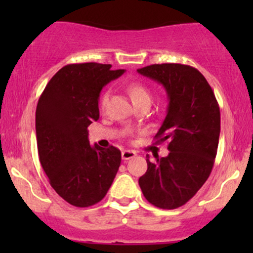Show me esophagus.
<instances>
[{"label":"esophagus","instance_id":"34e87169","mask_svg":"<svg viewBox=\"0 0 253 253\" xmlns=\"http://www.w3.org/2000/svg\"><path fill=\"white\" fill-rule=\"evenodd\" d=\"M121 155H122V159L124 160H129V159H132V158L136 157L137 154L134 150H122Z\"/></svg>","mask_w":253,"mask_h":253}]
</instances>
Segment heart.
I'll return each instance as SVG.
<instances>
[{
    "mask_svg": "<svg viewBox=\"0 0 253 253\" xmlns=\"http://www.w3.org/2000/svg\"><path fill=\"white\" fill-rule=\"evenodd\" d=\"M127 90H128V94L131 96L132 101L134 103V105L143 103V101H152V94H150L149 89L143 85V84L131 83L127 86ZM109 96H110V91L109 90H106L100 96V103L99 104H100L101 109H104L106 106V104L109 101Z\"/></svg>",
    "mask_w": 253,
    "mask_h": 253,
    "instance_id": "obj_1",
    "label": "heart"
}]
</instances>
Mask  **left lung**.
Segmentation results:
<instances>
[{
    "mask_svg": "<svg viewBox=\"0 0 253 253\" xmlns=\"http://www.w3.org/2000/svg\"><path fill=\"white\" fill-rule=\"evenodd\" d=\"M138 73L164 85L168 114L154 138L168 142L169 155L147 159L139 177L145 200L162 209L187 203L211 175L220 134V110L205 76L195 67L162 63L139 68Z\"/></svg>",
    "mask_w": 253,
    "mask_h": 253,
    "instance_id": "8db88e82",
    "label": "left lung"
}]
</instances>
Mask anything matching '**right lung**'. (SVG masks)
Returning <instances> with one entry per match:
<instances>
[{
  "mask_svg": "<svg viewBox=\"0 0 253 253\" xmlns=\"http://www.w3.org/2000/svg\"><path fill=\"white\" fill-rule=\"evenodd\" d=\"M124 70L96 62L61 68L45 86L35 114L39 160L50 185L75 207L100 202L121 164L115 147H91L88 126L99 119V94Z\"/></svg>",
  "mask_w": 253,
  "mask_h": 253,
  "instance_id": "right-lung-1",
  "label": "right lung"
}]
</instances>
